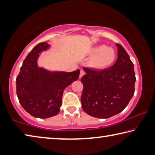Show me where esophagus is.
Wrapping results in <instances>:
<instances>
[{"label":"esophagus","instance_id":"esophagus-1","mask_svg":"<svg viewBox=\"0 0 155 155\" xmlns=\"http://www.w3.org/2000/svg\"><path fill=\"white\" fill-rule=\"evenodd\" d=\"M85 74V72L83 70H81V72H80V76H79V78H81L83 76L84 74Z\"/></svg>","mask_w":155,"mask_h":155}]
</instances>
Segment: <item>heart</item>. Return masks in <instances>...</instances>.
<instances>
[{"label":"heart","mask_w":155,"mask_h":155,"mask_svg":"<svg viewBox=\"0 0 155 155\" xmlns=\"http://www.w3.org/2000/svg\"><path fill=\"white\" fill-rule=\"evenodd\" d=\"M90 53L93 57L90 61L91 67L104 69L109 67L116 59V52L105 45H100L91 48Z\"/></svg>","instance_id":"obj_1"}]
</instances>
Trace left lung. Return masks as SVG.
<instances>
[{"instance_id":"1","label":"left lung","mask_w":155,"mask_h":155,"mask_svg":"<svg viewBox=\"0 0 155 155\" xmlns=\"http://www.w3.org/2000/svg\"><path fill=\"white\" fill-rule=\"evenodd\" d=\"M117 59L109 68L96 70L83 67L81 78L83 111L98 118H109L125 109L135 93L134 65L127 51L118 44Z\"/></svg>"}]
</instances>
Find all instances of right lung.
<instances>
[{"label":"right lung","instance_id":"right-lung-1","mask_svg":"<svg viewBox=\"0 0 155 155\" xmlns=\"http://www.w3.org/2000/svg\"><path fill=\"white\" fill-rule=\"evenodd\" d=\"M49 47L38 44L23 61L16 78V92L22 107L32 116L48 118L60 111L65 88L79 77L80 70L71 72L47 71L39 68V53Z\"/></svg>","mask_w":155,"mask_h":155}]
</instances>
